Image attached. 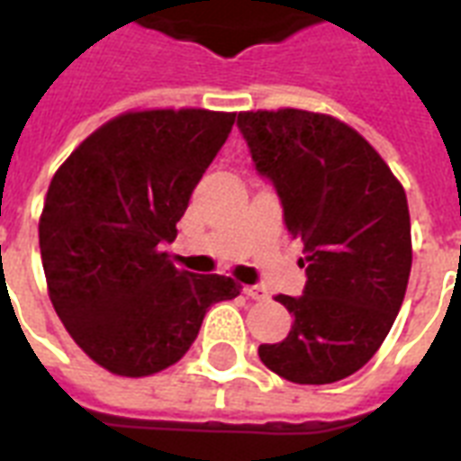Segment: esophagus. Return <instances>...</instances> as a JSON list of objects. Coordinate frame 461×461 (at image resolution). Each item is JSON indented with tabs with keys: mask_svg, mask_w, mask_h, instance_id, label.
<instances>
[{
	"mask_svg": "<svg viewBox=\"0 0 461 461\" xmlns=\"http://www.w3.org/2000/svg\"><path fill=\"white\" fill-rule=\"evenodd\" d=\"M244 294L249 296V299H256V302H260V299H267L266 287H260V285H249V287H244Z\"/></svg>",
	"mask_w": 461,
	"mask_h": 461,
	"instance_id": "obj_1",
	"label": "esophagus"
}]
</instances>
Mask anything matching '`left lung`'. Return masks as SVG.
Segmentation results:
<instances>
[{
    "instance_id": "left-lung-1",
    "label": "left lung",
    "mask_w": 461,
    "mask_h": 461,
    "mask_svg": "<svg viewBox=\"0 0 461 461\" xmlns=\"http://www.w3.org/2000/svg\"><path fill=\"white\" fill-rule=\"evenodd\" d=\"M237 126L306 251L303 294L275 296L294 325L282 342L260 344L258 357L299 385L337 383L371 361L404 302L411 273L404 188L368 140L328 114L241 112Z\"/></svg>"
}]
</instances>
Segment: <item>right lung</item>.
<instances>
[{
	"mask_svg": "<svg viewBox=\"0 0 461 461\" xmlns=\"http://www.w3.org/2000/svg\"><path fill=\"white\" fill-rule=\"evenodd\" d=\"M237 114L129 112L57 169L40 253L57 315L95 364L129 378L176 364L208 308L239 296L220 275L176 270L165 251Z\"/></svg>",
	"mask_w": 461,
	"mask_h": 461,
	"instance_id": "obj_1",
	"label": "right lung"
}]
</instances>
